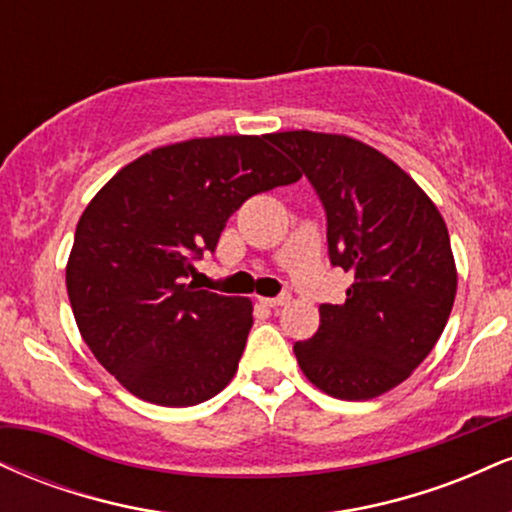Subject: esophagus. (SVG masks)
<instances>
[{
  "label": "esophagus",
  "instance_id": "esophagus-1",
  "mask_svg": "<svg viewBox=\"0 0 512 512\" xmlns=\"http://www.w3.org/2000/svg\"><path fill=\"white\" fill-rule=\"evenodd\" d=\"M289 301H291L289 293H281V296H276V298H260V303L269 305V308H281V305H286Z\"/></svg>",
  "mask_w": 512,
  "mask_h": 512
}]
</instances>
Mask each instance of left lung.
Here are the masks:
<instances>
[{
	"label": "left lung",
	"mask_w": 512,
	"mask_h": 512,
	"mask_svg": "<svg viewBox=\"0 0 512 512\" xmlns=\"http://www.w3.org/2000/svg\"><path fill=\"white\" fill-rule=\"evenodd\" d=\"M272 142L301 166L327 211L334 267L354 284L320 305V327L293 344L315 387L349 402L409 378L443 334L457 293L448 226L395 161L346 134L296 129Z\"/></svg>",
	"instance_id": "left-lung-1"
}]
</instances>
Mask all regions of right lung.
<instances>
[{
    "label": "right lung",
    "mask_w": 512,
    "mask_h": 512,
    "mask_svg": "<svg viewBox=\"0 0 512 512\" xmlns=\"http://www.w3.org/2000/svg\"><path fill=\"white\" fill-rule=\"evenodd\" d=\"M269 142L223 134L158 146L117 170L76 223L67 262L76 327L134 397L192 407L236 375L252 301L185 279L245 199L301 180Z\"/></svg>",
    "instance_id": "obj_1"
}]
</instances>
